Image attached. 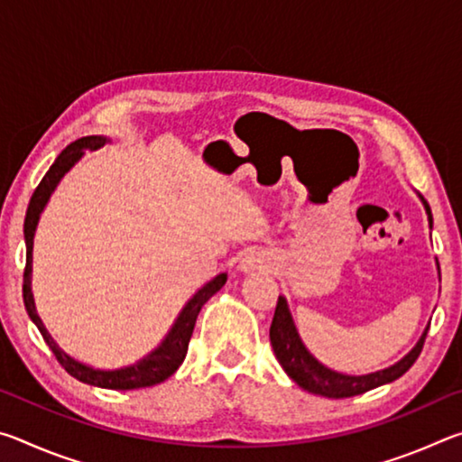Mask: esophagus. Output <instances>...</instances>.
I'll return each instance as SVG.
<instances>
[{"label": "esophagus", "instance_id": "esophagus-1", "mask_svg": "<svg viewBox=\"0 0 462 462\" xmlns=\"http://www.w3.org/2000/svg\"><path fill=\"white\" fill-rule=\"evenodd\" d=\"M264 263H267V259H264V254L256 253V250H250V253H246L245 256H242L240 271L250 273V271H254V269H263Z\"/></svg>", "mask_w": 462, "mask_h": 462}]
</instances>
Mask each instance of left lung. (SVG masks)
Returning <instances> with one entry per match:
<instances>
[{
  "label": "left lung",
  "instance_id": "obj_1",
  "mask_svg": "<svg viewBox=\"0 0 462 462\" xmlns=\"http://www.w3.org/2000/svg\"><path fill=\"white\" fill-rule=\"evenodd\" d=\"M420 199L424 203L430 228H432V212H430V206L421 195ZM428 328L424 330V334H421V338L418 340L416 346H413L400 363L369 374L336 373L332 369H328V366H324L318 358L311 356L310 350L306 348V344L301 342L300 334H297V328L293 324L291 314H289L287 300L283 295H279L277 300L275 316H273L269 336H271V344H273V350H275L277 361L281 363V366H283L289 377L297 383V385L310 391V393L332 397V400H342V397L361 395L365 391L385 385V383L400 379L403 373H408L410 366L416 363V358L421 353Z\"/></svg>",
  "mask_w": 462,
  "mask_h": 462
}]
</instances>
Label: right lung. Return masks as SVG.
<instances>
[{
    "instance_id": "right-lung-1",
    "label": "right lung",
    "mask_w": 462,
    "mask_h": 462,
    "mask_svg": "<svg viewBox=\"0 0 462 462\" xmlns=\"http://www.w3.org/2000/svg\"><path fill=\"white\" fill-rule=\"evenodd\" d=\"M107 143V138L104 136H85L75 140V143L69 144L65 151H62L57 161L52 162V167L46 171V175L42 177V181L38 183L36 191L32 193V199L28 203V212H26V220H24V238H26V269H24V306L26 311L32 322L36 324L38 330H41L44 342L49 344V348L57 356V361L62 365L71 377L79 379L81 383H88V385H96L101 389H116V391H126V389H140V387H151L156 385V383H162L173 374L179 365L183 363V358L187 355V346H189L193 328H195V319L199 316V310L203 308L209 297L214 293L220 291L224 287L226 279L228 275L226 273H220V275L214 277L209 283L203 285L198 293H195L189 301L185 303V308L181 310V314L175 319L173 328H171L169 334L165 336L159 346H156L151 355L144 356L143 361H138L130 366H124V369H116V371H101V369H93V366L83 365L75 358L69 356L65 350L59 348V344L52 340V336L46 330L41 316L36 314V306H34V295H32V245H34V232L38 220H41V214L46 203H49L51 195L54 191V187L59 185V181L69 169H71L77 161L81 159L85 151H96V148L104 146Z\"/></svg>"
}]
</instances>
